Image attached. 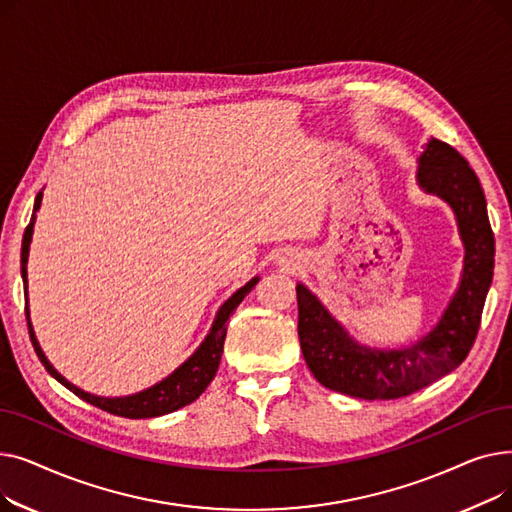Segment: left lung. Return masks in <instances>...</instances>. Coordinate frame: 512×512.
I'll use <instances>...</instances> for the list:
<instances>
[{
	"instance_id": "obj_1",
	"label": "left lung",
	"mask_w": 512,
	"mask_h": 512,
	"mask_svg": "<svg viewBox=\"0 0 512 512\" xmlns=\"http://www.w3.org/2000/svg\"><path fill=\"white\" fill-rule=\"evenodd\" d=\"M423 191L442 197L456 213L465 242L461 286L440 324L413 346L380 351L357 344L324 309L315 294L297 286L303 357L319 384L365 400L409 396L459 367L477 338L481 311L494 276V232L486 195L467 159L432 139L419 157Z\"/></svg>"
}]
</instances>
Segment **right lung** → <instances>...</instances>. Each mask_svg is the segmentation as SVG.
<instances>
[{
    "label": "right lung",
    "mask_w": 512,
    "mask_h": 512,
    "mask_svg": "<svg viewBox=\"0 0 512 512\" xmlns=\"http://www.w3.org/2000/svg\"><path fill=\"white\" fill-rule=\"evenodd\" d=\"M41 197L43 193L37 195L35 199V211L41 207ZM33 226H35V213L24 230V238H22V255H20V263H22V278H24V290H26V261H29V245L33 238ZM259 282V278H253L251 282H247L240 290H236L232 297L222 305V309L218 311V317L213 321V328L207 334L205 342L199 346V351L188 359L184 365H180L170 378H166L164 382L155 384L149 390H143L134 396H124V398H101L89 392H83L80 388H76L74 384L66 382L62 375L51 367V363L45 359L41 346L35 338L31 319H29V307H26V321H29V334L35 346V353L41 359L43 367L56 378L60 384H64L68 390H72L78 398H83L87 402H91L93 407L107 411L118 417H128V419H147V417H159L166 415L172 411H178L186 405H191L193 400H197L203 390L211 384V380L215 378V371H218L222 353H224V340H226V330H228V319L230 313L242 303V299L255 288V284Z\"/></svg>",
    "instance_id": "right-lung-1"
}]
</instances>
